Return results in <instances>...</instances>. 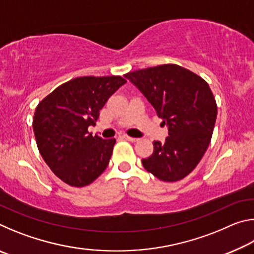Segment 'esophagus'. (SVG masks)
<instances>
[{
	"label": "esophagus",
	"mask_w": 254,
	"mask_h": 254,
	"mask_svg": "<svg viewBox=\"0 0 254 254\" xmlns=\"http://www.w3.org/2000/svg\"><path fill=\"white\" fill-rule=\"evenodd\" d=\"M123 139H126L127 141H131V142H137V141H139L137 137H132V136H128V135H126V134L123 135Z\"/></svg>",
	"instance_id": "esophagus-1"
}]
</instances>
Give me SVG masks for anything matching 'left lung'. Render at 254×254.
Returning <instances> with one entry per match:
<instances>
[{
    "label": "left lung",
    "mask_w": 254,
    "mask_h": 254,
    "mask_svg": "<svg viewBox=\"0 0 254 254\" xmlns=\"http://www.w3.org/2000/svg\"><path fill=\"white\" fill-rule=\"evenodd\" d=\"M143 94L168 127L165 142L142 159L145 170L162 182H177L198 165L212 139L217 106L208 84L174 64L124 75Z\"/></svg>",
    "instance_id": "1"
}]
</instances>
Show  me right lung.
<instances>
[{
	"mask_svg": "<svg viewBox=\"0 0 254 254\" xmlns=\"http://www.w3.org/2000/svg\"><path fill=\"white\" fill-rule=\"evenodd\" d=\"M127 80L121 76L71 79L45 97L33 117V132L45 162L70 186L93 183L106 169L115 139L93 136L100 111Z\"/></svg>",
	"mask_w": 254,
	"mask_h": 254,
	"instance_id": "1",
	"label": "right lung"
}]
</instances>
